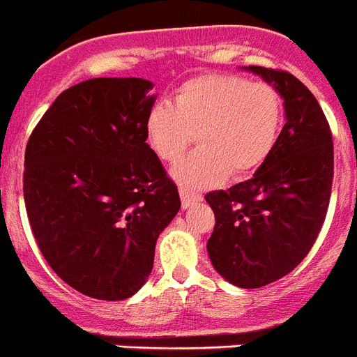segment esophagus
<instances>
[{
    "instance_id": "obj_1",
    "label": "esophagus",
    "mask_w": 357,
    "mask_h": 357,
    "mask_svg": "<svg viewBox=\"0 0 357 357\" xmlns=\"http://www.w3.org/2000/svg\"><path fill=\"white\" fill-rule=\"evenodd\" d=\"M181 199H182V208L188 209L191 208L193 204L200 202V200H202V195L193 193V191L188 190V188H181Z\"/></svg>"
}]
</instances>
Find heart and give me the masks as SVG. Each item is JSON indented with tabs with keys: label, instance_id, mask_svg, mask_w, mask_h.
<instances>
[{
	"label": "heart",
	"instance_id": "heart-1",
	"mask_svg": "<svg viewBox=\"0 0 357 357\" xmlns=\"http://www.w3.org/2000/svg\"><path fill=\"white\" fill-rule=\"evenodd\" d=\"M282 123V96L269 83L240 75L208 74L185 81L172 99L146 115L148 146L164 162H175L195 133L200 148L173 167L182 188L204 190L243 176L266 162Z\"/></svg>",
	"mask_w": 357,
	"mask_h": 357
}]
</instances>
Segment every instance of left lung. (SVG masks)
<instances>
[{"mask_svg": "<svg viewBox=\"0 0 357 357\" xmlns=\"http://www.w3.org/2000/svg\"><path fill=\"white\" fill-rule=\"evenodd\" d=\"M273 84L285 124L266 162L245 182L213 191L208 255L222 278L242 289L283 278L309 255L327 215L334 148L318 100L289 72L243 66Z\"/></svg>", "mask_w": 357, "mask_h": 357, "instance_id": "8db88e82", "label": "left lung"}]
</instances>
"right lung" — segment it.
Listing matches in <instances>:
<instances>
[{"instance_id": "obj_1", "label": "right lung", "mask_w": 357, "mask_h": 357, "mask_svg": "<svg viewBox=\"0 0 357 357\" xmlns=\"http://www.w3.org/2000/svg\"><path fill=\"white\" fill-rule=\"evenodd\" d=\"M153 83L97 77L68 88L25 149L26 215L43 257L90 298L126 300L148 282L178 190L146 142Z\"/></svg>"}]
</instances>
